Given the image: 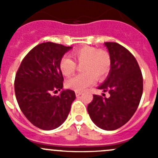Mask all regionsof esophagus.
I'll list each match as a JSON object with an SVG mask.
<instances>
[{
  "mask_svg": "<svg viewBox=\"0 0 158 158\" xmlns=\"http://www.w3.org/2000/svg\"><path fill=\"white\" fill-rule=\"evenodd\" d=\"M75 93H76V96H79L81 95V92H75Z\"/></svg>",
  "mask_w": 158,
  "mask_h": 158,
  "instance_id": "esophagus-1",
  "label": "esophagus"
}]
</instances>
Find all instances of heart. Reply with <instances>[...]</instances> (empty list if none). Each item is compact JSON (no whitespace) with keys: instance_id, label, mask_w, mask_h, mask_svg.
<instances>
[{"instance_id":"heart-1","label":"heart","mask_w":158,"mask_h":158,"mask_svg":"<svg viewBox=\"0 0 158 158\" xmlns=\"http://www.w3.org/2000/svg\"><path fill=\"white\" fill-rule=\"evenodd\" d=\"M75 62L81 65L83 73L73 77L66 81V87L77 92L83 91L92 85L96 80L101 81L108 75L111 67L109 53L105 50L93 47H84L72 52ZM68 56H63L59 62V68L64 76L69 77L74 73L77 65Z\"/></svg>"}]
</instances>
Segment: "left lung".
I'll use <instances>...</instances> for the list:
<instances>
[{"label":"left lung","mask_w":158,"mask_h":158,"mask_svg":"<svg viewBox=\"0 0 158 158\" xmlns=\"http://www.w3.org/2000/svg\"><path fill=\"white\" fill-rule=\"evenodd\" d=\"M104 45L111 56V67L98 89L108 92L110 96L93 95L87 109L98 127L114 131L127 123L136 111L143 91V78L137 60L128 50L117 43L107 42Z\"/></svg>","instance_id":"obj_1"}]
</instances>
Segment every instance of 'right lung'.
<instances>
[{
  "label": "right lung",
  "instance_id": "add662e5",
  "mask_svg": "<svg viewBox=\"0 0 158 158\" xmlns=\"http://www.w3.org/2000/svg\"><path fill=\"white\" fill-rule=\"evenodd\" d=\"M72 49L58 43H40L24 57L16 74V100L25 117L34 126L51 131L65 122L76 98L73 90H62L59 96L51 92L63 88L59 62Z\"/></svg>",
  "mask_w": 158,
  "mask_h": 158
}]
</instances>
